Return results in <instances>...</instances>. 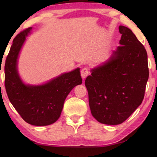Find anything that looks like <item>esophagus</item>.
<instances>
[{
    "label": "esophagus",
    "instance_id": "esophagus-1",
    "mask_svg": "<svg viewBox=\"0 0 157 157\" xmlns=\"http://www.w3.org/2000/svg\"><path fill=\"white\" fill-rule=\"evenodd\" d=\"M89 74V68H83L81 71V77H82V78H86Z\"/></svg>",
    "mask_w": 157,
    "mask_h": 157
}]
</instances>
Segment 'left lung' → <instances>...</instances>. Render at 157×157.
I'll use <instances>...</instances> for the list:
<instances>
[{"label":"left lung","mask_w":157,"mask_h":157,"mask_svg":"<svg viewBox=\"0 0 157 157\" xmlns=\"http://www.w3.org/2000/svg\"><path fill=\"white\" fill-rule=\"evenodd\" d=\"M117 49L86 78L91 114L98 122L117 125L141 104L149 78L147 53L132 30L120 25Z\"/></svg>","instance_id":"1"}]
</instances>
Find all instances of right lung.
Listing matches in <instances>:
<instances>
[{"label": "right lung", "mask_w": 157, "mask_h": 157, "mask_svg": "<svg viewBox=\"0 0 157 157\" xmlns=\"http://www.w3.org/2000/svg\"><path fill=\"white\" fill-rule=\"evenodd\" d=\"M31 29H25L13 40L5 63V87L10 103L25 122L34 126H47L59 119L66 96L76 86L81 84L82 79L78 68L45 84L23 83L17 71V60Z\"/></svg>", "instance_id": "right-lung-1"}]
</instances>
